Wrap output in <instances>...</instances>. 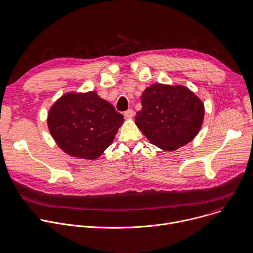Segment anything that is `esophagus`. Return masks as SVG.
Masks as SVG:
<instances>
[{
  "instance_id": "esophagus-1",
  "label": "esophagus",
  "mask_w": 253,
  "mask_h": 253,
  "mask_svg": "<svg viewBox=\"0 0 253 253\" xmlns=\"http://www.w3.org/2000/svg\"><path fill=\"white\" fill-rule=\"evenodd\" d=\"M133 116H134L133 110H127V111L125 113V117H126V119H132Z\"/></svg>"
}]
</instances>
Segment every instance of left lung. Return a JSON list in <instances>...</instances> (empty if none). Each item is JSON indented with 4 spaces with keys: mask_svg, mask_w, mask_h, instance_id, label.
<instances>
[{
    "mask_svg": "<svg viewBox=\"0 0 253 253\" xmlns=\"http://www.w3.org/2000/svg\"><path fill=\"white\" fill-rule=\"evenodd\" d=\"M135 125L151 144L173 151L190 142L200 130L205 105L188 87L154 84L140 97Z\"/></svg>",
    "mask_w": 253,
    "mask_h": 253,
    "instance_id": "1",
    "label": "left lung"
}]
</instances>
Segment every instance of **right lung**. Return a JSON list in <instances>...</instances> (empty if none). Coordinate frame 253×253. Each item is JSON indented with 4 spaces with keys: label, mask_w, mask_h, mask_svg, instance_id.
<instances>
[{
    "label": "right lung",
    "mask_w": 253,
    "mask_h": 253,
    "mask_svg": "<svg viewBox=\"0 0 253 253\" xmlns=\"http://www.w3.org/2000/svg\"><path fill=\"white\" fill-rule=\"evenodd\" d=\"M124 122V116L93 90L65 93L49 108L46 119L49 133L63 151L90 161L104 154Z\"/></svg>",
    "instance_id": "add662e5"
}]
</instances>
